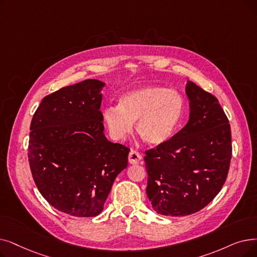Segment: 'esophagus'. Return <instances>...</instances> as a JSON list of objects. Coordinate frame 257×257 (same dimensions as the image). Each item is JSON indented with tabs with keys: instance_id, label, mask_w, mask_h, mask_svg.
<instances>
[{
	"instance_id": "1",
	"label": "esophagus",
	"mask_w": 257,
	"mask_h": 257,
	"mask_svg": "<svg viewBox=\"0 0 257 257\" xmlns=\"http://www.w3.org/2000/svg\"><path fill=\"white\" fill-rule=\"evenodd\" d=\"M142 160V155L136 151V150H131L129 153V163L135 165V164H139L140 161Z\"/></svg>"
}]
</instances>
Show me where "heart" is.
<instances>
[{"mask_svg":"<svg viewBox=\"0 0 257 257\" xmlns=\"http://www.w3.org/2000/svg\"><path fill=\"white\" fill-rule=\"evenodd\" d=\"M182 94L162 86H143L122 94L117 106L105 108L103 119L109 135L124 141L137 121L140 138L150 146L169 142L180 127L185 113Z\"/></svg>","mask_w":257,"mask_h":257,"instance_id":"b5f03b06","label":"heart"}]
</instances>
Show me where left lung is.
Segmentation results:
<instances>
[{
  "instance_id": "left-lung-1",
  "label": "left lung",
  "mask_w": 257,
  "mask_h": 257,
  "mask_svg": "<svg viewBox=\"0 0 257 257\" xmlns=\"http://www.w3.org/2000/svg\"><path fill=\"white\" fill-rule=\"evenodd\" d=\"M187 125L161 146L146 151V193L159 214L185 216L213 199L229 172L231 129L217 98L188 81Z\"/></svg>"
}]
</instances>
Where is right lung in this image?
Masks as SVG:
<instances>
[{"instance_id": "1", "label": "right lung", "mask_w": 257, "mask_h": 257, "mask_svg": "<svg viewBox=\"0 0 257 257\" xmlns=\"http://www.w3.org/2000/svg\"><path fill=\"white\" fill-rule=\"evenodd\" d=\"M105 83L86 80L42 99L33 114L28 161L39 191L57 210L77 217L103 211L130 149L104 135Z\"/></svg>"}]
</instances>
